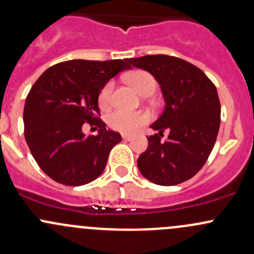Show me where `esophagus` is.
<instances>
[{
  "label": "esophagus",
  "mask_w": 254,
  "mask_h": 254,
  "mask_svg": "<svg viewBox=\"0 0 254 254\" xmlns=\"http://www.w3.org/2000/svg\"><path fill=\"white\" fill-rule=\"evenodd\" d=\"M122 137H123V140H124V141H131L133 138V136L132 135H127V133H124Z\"/></svg>",
  "instance_id": "1"
}]
</instances>
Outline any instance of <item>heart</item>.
Wrapping results in <instances>:
<instances>
[{
    "label": "heart",
    "instance_id": "heart-1",
    "mask_svg": "<svg viewBox=\"0 0 254 254\" xmlns=\"http://www.w3.org/2000/svg\"><path fill=\"white\" fill-rule=\"evenodd\" d=\"M127 80L141 96L146 94H153L157 89V80L152 74L142 69L130 72L127 76ZM113 83L108 82L99 94V105L101 108L108 107L111 102ZM148 116L143 112H127V111L116 110L107 116V124L113 130L122 132H133L146 124Z\"/></svg>",
    "mask_w": 254,
    "mask_h": 254
}]
</instances>
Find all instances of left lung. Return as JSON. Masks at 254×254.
<instances>
[{
  "label": "left lung",
  "mask_w": 254,
  "mask_h": 254,
  "mask_svg": "<svg viewBox=\"0 0 254 254\" xmlns=\"http://www.w3.org/2000/svg\"><path fill=\"white\" fill-rule=\"evenodd\" d=\"M127 61L155 78L165 102L163 113L150 125L158 133L147 137L138 170L159 186L188 181L204 166L218 135L221 104L216 86L201 69L175 57L146 55ZM164 131L169 135L161 140Z\"/></svg>",
  "instance_id": "left-lung-1"
}]
</instances>
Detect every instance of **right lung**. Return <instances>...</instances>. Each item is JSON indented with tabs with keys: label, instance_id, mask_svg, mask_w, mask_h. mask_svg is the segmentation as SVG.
I'll use <instances>...</instances> for the list:
<instances>
[{
	"label": "right lung",
	"instance_id": "add662e5",
	"mask_svg": "<svg viewBox=\"0 0 254 254\" xmlns=\"http://www.w3.org/2000/svg\"><path fill=\"white\" fill-rule=\"evenodd\" d=\"M124 60H69L57 64L36 80L26 97L24 127L31 154L42 171L65 186H83L104 172L108 154L122 141L96 118L99 94L114 76L129 69ZM99 127L85 136L83 124Z\"/></svg>",
	"mask_w": 254,
	"mask_h": 254
}]
</instances>
